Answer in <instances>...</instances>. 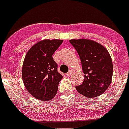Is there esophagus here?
I'll use <instances>...</instances> for the list:
<instances>
[{"instance_id":"obj_1","label":"esophagus","mask_w":129,"mask_h":129,"mask_svg":"<svg viewBox=\"0 0 129 129\" xmlns=\"http://www.w3.org/2000/svg\"><path fill=\"white\" fill-rule=\"evenodd\" d=\"M72 74H73V71H72V70H70V71H69V72L67 73L66 75L67 76H70V75H72Z\"/></svg>"}]
</instances>
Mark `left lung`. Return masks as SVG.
<instances>
[{"instance_id": "1", "label": "left lung", "mask_w": 129, "mask_h": 129, "mask_svg": "<svg viewBox=\"0 0 129 129\" xmlns=\"http://www.w3.org/2000/svg\"><path fill=\"white\" fill-rule=\"evenodd\" d=\"M70 43L80 57L84 75L82 84L75 87L88 98L98 97L109 87L113 66L109 52L99 43L89 39H72Z\"/></svg>"}]
</instances>
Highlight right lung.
<instances>
[{
    "instance_id": "1",
    "label": "right lung",
    "mask_w": 129,
    "mask_h": 129,
    "mask_svg": "<svg viewBox=\"0 0 129 129\" xmlns=\"http://www.w3.org/2000/svg\"><path fill=\"white\" fill-rule=\"evenodd\" d=\"M63 40L45 39L34 44L25 55L22 76L25 87L36 99L50 101L57 93L63 76L52 55Z\"/></svg>"
}]
</instances>
